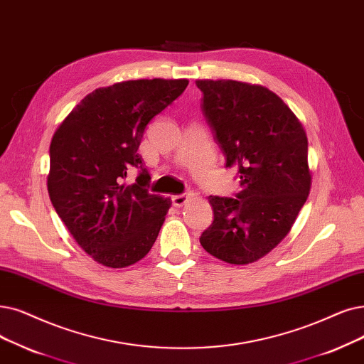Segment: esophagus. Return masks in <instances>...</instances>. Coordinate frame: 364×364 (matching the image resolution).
Wrapping results in <instances>:
<instances>
[{"mask_svg":"<svg viewBox=\"0 0 364 364\" xmlns=\"http://www.w3.org/2000/svg\"><path fill=\"white\" fill-rule=\"evenodd\" d=\"M188 199H191V193H186V195H176L172 196V205L173 207H183V205H186L188 202Z\"/></svg>","mask_w":364,"mask_h":364,"instance_id":"obj_1","label":"esophagus"}]
</instances>
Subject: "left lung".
<instances>
[{
    "label": "left lung",
    "mask_w": 364,
    "mask_h": 364,
    "mask_svg": "<svg viewBox=\"0 0 364 364\" xmlns=\"http://www.w3.org/2000/svg\"><path fill=\"white\" fill-rule=\"evenodd\" d=\"M203 113L226 156L238 168L236 198L210 196L211 226L200 245L230 264H248L291 230L308 199L312 176L302 123L277 93L236 80H196Z\"/></svg>",
    "instance_id": "8db88e82"
}]
</instances>
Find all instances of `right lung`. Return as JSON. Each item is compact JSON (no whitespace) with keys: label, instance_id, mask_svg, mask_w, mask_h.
I'll use <instances>...</instances> for the list:
<instances>
[{"label":"right lung","instance_id":"obj_1","mask_svg":"<svg viewBox=\"0 0 364 364\" xmlns=\"http://www.w3.org/2000/svg\"><path fill=\"white\" fill-rule=\"evenodd\" d=\"M178 80H128L98 87L62 120L50 143L47 191L75 242L102 266L126 267L153 247L171 199L149 193L136 150L149 122L187 87ZM131 167L137 183H124Z\"/></svg>","mask_w":364,"mask_h":364}]
</instances>
